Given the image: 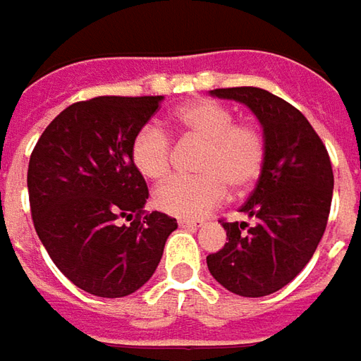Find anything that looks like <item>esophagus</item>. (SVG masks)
<instances>
[{
    "label": "esophagus",
    "instance_id": "esophagus-1",
    "mask_svg": "<svg viewBox=\"0 0 361 361\" xmlns=\"http://www.w3.org/2000/svg\"><path fill=\"white\" fill-rule=\"evenodd\" d=\"M178 224H180V228H185V230H197V228H202V221H190V219H180Z\"/></svg>",
    "mask_w": 361,
    "mask_h": 361
}]
</instances>
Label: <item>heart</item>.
I'll use <instances>...</instances> for the list:
<instances>
[{
    "label": "heart",
    "instance_id": "obj_1",
    "mask_svg": "<svg viewBox=\"0 0 361 361\" xmlns=\"http://www.w3.org/2000/svg\"><path fill=\"white\" fill-rule=\"evenodd\" d=\"M181 137L202 142L193 178H173L154 192V205L173 218H204L216 209L228 188L242 193L259 178L266 161V140L254 123L233 121L230 107L212 99L181 106L171 116ZM131 164L145 180L168 176L171 145L159 128L145 126L131 142Z\"/></svg>",
    "mask_w": 361,
    "mask_h": 361
}]
</instances>
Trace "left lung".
Wrapping results in <instances>:
<instances>
[{"label":"left lung","instance_id":"1","mask_svg":"<svg viewBox=\"0 0 361 361\" xmlns=\"http://www.w3.org/2000/svg\"><path fill=\"white\" fill-rule=\"evenodd\" d=\"M209 94L252 109L264 131L266 161L240 207L254 226L226 221L228 242L207 255V269L231 293L269 295L304 269L326 231L334 193L328 149L300 109L262 87Z\"/></svg>","mask_w":361,"mask_h":361}]
</instances>
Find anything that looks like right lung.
<instances>
[{"mask_svg": "<svg viewBox=\"0 0 361 361\" xmlns=\"http://www.w3.org/2000/svg\"><path fill=\"white\" fill-rule=\"evenodd\" d=\"M161 102L164 95L78 102L33 147L27 168L33 226L59 271L83 292L99 298L137 292L178 230V221L161 212L142 216L149 193L130 154L135 133Z\"/></svg>", "mask_w": 361, "mask_h": 361, "instance_id": "add662e5", "label": "right lung"}]
</instances>
